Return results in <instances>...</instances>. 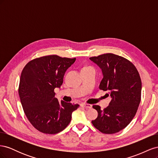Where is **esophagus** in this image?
<instances>
[{
  "label": "esophagus",
  "instance_id": "obj_1",
  "mask_svg": "<svg viewBox=\"0 0 158 158\" xmlns=\"http://www.w3.org/2000/svg\"><path fill=\"white\" fill-rule=\"evenodd\" d=\"M81 106L82 107H84L85 108H87V109H91L92 108V105L90 104H88V103H82L81 104Z\"/></svg>",
  "mask_w": 158,
  "mask_h": 158
}]
</instances>
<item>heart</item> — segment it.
I'll return each mask as SVG.
<instances>
[{"label":"heart","instance_id":"1","mask_svg":"<svg viewBox=\"0 0 158 158\" xmlns=\"http://www.w3.org/2000/svg\"><path fill=\"white\" fill-rule=\"evenodd\" d=\"M88 68H90V66H85V67H84L82 69H88Z\"/></svg>","mask_w":158,"mask_h":158}]
</instances>
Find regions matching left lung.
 <instances>
[{
    "instance_id": "obj_1",
    "label": "left lung",
    "mask_w": 158,
    "mask_h": 158,
    "mask_svg": "<svg viewBox=\"0 0 158 158\" xmlns=\"http://www.w3.org/2000/svg\"><path fill=\"white\" fill-rule=\"evenodd\" d=\"M89 59L101 69L103 79L99 89L107 91L111 98L104 110L93 106L98 116L93 125L104 134H114L131 122L141 99L142 82L139 73L131 62L121 56L106 53Z\"/></svg>"
}]
</instances>
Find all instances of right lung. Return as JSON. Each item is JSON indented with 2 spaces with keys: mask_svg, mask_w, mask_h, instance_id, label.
<instances>
[{
  "mask_svg": "<svg viewBox=\"0 0 158 158\" xmlns=\"http://www.w3.org/2000/svg\"><path fill=\"white\" fill-rule=\"evenodd\" d=\"M76 59L49 55L33 59L23 68L18 93L28 120L37 130L53 135L63 131L71 121L78 104L58 101L54 89L60 88L63 77Z\"/></svg>",
  "mask_w": 158,
  "mask_h": 158,
  "instance_id": "right-lung-1",
  "label": "right lung"
}]
</instances>
